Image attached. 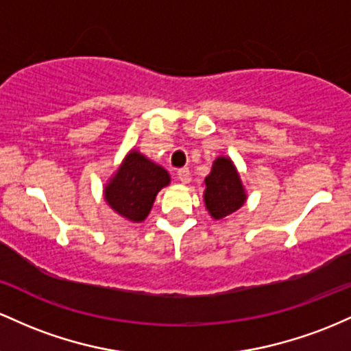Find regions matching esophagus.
<instances>
[{
  "mask_svg": "<svg viewBox=\"0 0 351 351\" xmlns=\"http://www.w3.org/2000/svg\"><path fill=\"white\" fill-rule=\"evenodd\" d=\"M177 179H179L182 184H187L189 180H191V171H189L187 167L179 169V171H177Z\"/></svg>",
  "mask_w": 351,
  "mask_h": 351,
  "instance_id": "obj_1",
  "label": "esophagus"
}]
</instances>
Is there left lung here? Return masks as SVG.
Here are the masks:
<instances>
[{"mask_svg": "<svg viewBox=\"0 0 351 351\" xmlns=\"http://www.w3.org/2000/svg\"><path fill=\"white\" fill-rule=\"evenodd\" d=\"M204 200L212 217L217 220L234 214L245 202V192L240 177L227 157H219L210 174L206 177Z\"/></svg>", "mask_w": 351, "mask_h": 351, "instance_id": "obj_1", "label": "left lung"}]
</instances>
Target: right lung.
I'll list each match as a JSON object with an SVG mask.
<instances>
[{"mask_svg":"<svg viewBox=\"0 0 351 351\" xmlns=\"http://www.w3.org/2000/svg\"><path fill=\"white\" fill-rule=\"evenodd\" d=\"M169 180L171 177L165 169L132 151L106 187V200L123 217L143 222L151 212L157 192Z\"/></svg>","mask_w":351,"mask_h":351,"instance_id":"1","label":"right lung"}]
</instances>
